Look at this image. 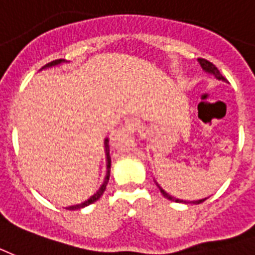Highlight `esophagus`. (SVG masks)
I'll return each mask as SVG.
<instances>
[{
    "instance_id": "1",
    "label": "esophagus",
    "mask_w": 255,
    "mask_h": 255,
    "mask_svg": "<svg viewBox=\"0 0 255 255\" xmlns=\"http://www.w3.org/2000/svg\"><path fill=\"white\" fill-rule=\"evenodd\" d=\"M125 128L129 131H135V130L140 128V121L137 120V118H129V120H126Z\"/></svg>"
}]
</instances>
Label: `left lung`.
I'll list each match as a JSON object with an SVG mask.
<instances>
[{
    "mask_svg": "<svg viewBox=\"0 0 255 255\" xmlns=\"http://www.w3.org/2000/svg\"><path fill=\"white\" fill-rule=\"evenodd\" d=\"M198 61H200V64H201L202 69H204L205 72H208V73H212V74H213V76H215V77H216V79L223 80V81H227V80L224 79V77H223V74L220 73V72H219V69H217L216 66H215V65L212 64V62H209L208 59L200 58V59H198ZM156 185H157V183H156ZM157 187L160 189L161 194H163V196L166 197L167 200H171V201L185 202V204H190V202H191V204H201V202H204V201H205V200H206V198H204V200H198V201H183V200H178V198H175V197H171L170 194H168V193H166V191L163 190V189H161V187L159 186V185H157Z\"/></svg>",
    "mask_w": 255,
    "mask_h": 255,
    "instance_id": "1",
    "label": "left lung"
}]
</instances>
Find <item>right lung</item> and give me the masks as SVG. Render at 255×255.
<instances>
[{
    "instance_id": "add662e5",
    "label": "right lung",
    "mask_w": 255,
    "mask_h": 255,
    "mask_svg": "<svg viewBox=\"0 0 255 255\" xmlns=\"http://www.w3.org/2000/svg\"><path fill=\"white\" fill-rule=\"evenodd\" d=\"M61 62H62V59H55V61H51V62H49V64L44 65L43 68L54 66V65H58V64H61ZM105 146H106V156H107V174H106V178H105V182H103V185L100 186L99 190L96 191V194H94V196L91 197L89 200H87L85 202H83V204H79V205H73V206H69V208H66V209H69V211H74V209H80V208H84V206L91 205V204H94L95 201H98L100 197L103 196V193H105V190H106V186H107V182H109V179H110V167H111V157H110L109 140H106Z\"/></svg>"
}]
</instances>
